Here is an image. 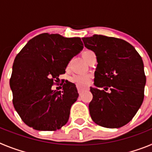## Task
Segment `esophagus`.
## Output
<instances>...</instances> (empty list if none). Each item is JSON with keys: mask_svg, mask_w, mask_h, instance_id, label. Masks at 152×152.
<instances>
[{"mask_svg": "<svg viewBox=\"0 0 152 152\" xmlns=\"http://www.w3.org/2000/svg\"><path fill=\"white\" fill-rule=\"evenodd\" d=\"M77 91H78L79 94L82 93V91H84V90H88V87H80V86L77 85Z\"/></svg>", "mask_w": 152, "mask_h": 152, "instance_id": "esophagus-1", "label": "esophagus"}]
</instances>
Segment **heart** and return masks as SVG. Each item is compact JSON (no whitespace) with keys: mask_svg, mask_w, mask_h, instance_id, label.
I'll list each match as a JSON object with an SVG mask.
<instances>
[{"mask_svg":"<svg viewBox=\"0 0 152 152\" xmlns=\"http://www.w3.org/2000/svg\"><path fill=\"white\" fill-rule=\"evenodd\" d=\"M91 52V51L87 50L82 52V56L84 59H86V56H87V55ZM70 80H71L72 82L77 84V85L84 86L86 85V84H88V83L90 82V80H91V75H88V74H77V75H73V76L70 78Z\"/></svg>","mask_w":152,"mask_h":152,"instance_id":"1","label":"heart"}]
</instances>
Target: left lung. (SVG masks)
Returning <instances> with one entry per match:
<instances>
[{
  "mask_svg": "<svg viewBox=\"0 0 152 152\" xmlns=\"http://www.w3.org/2000/svg\"><path fill=\"white\" fill-rule=\"evenodd\" d=\"M82 40L94 52L98 63L96 88L90 90L91 119L102 127L120 128L131 121L144 100L146 77L142 57L121 39L94 35Z\"/></svg>",
  "mask_w": 152,
  "mask_h": 152,
  "instance_id": "8db88e82",
  "label": "left lung"
}]
</instances>
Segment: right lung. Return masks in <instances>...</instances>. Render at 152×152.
<instances>
[{"mask_svg":"<svg viewBox=\"0 0 152 152\" xmlns=\"http://www.w3.org/2000/svg\"><path fill=\"white\" fill-rule=\"evenodd\" d=\"M83 47L78 37L42 33L17 54L10 86L13 107L25 124L39 131H56L66 124L77 90L68 81L61 84L59 91L52 87Z\"/></svg>","mask_w":152,"mask_h":152,"instance_id":"add662e5","label":"right lung"}]
</instances>
